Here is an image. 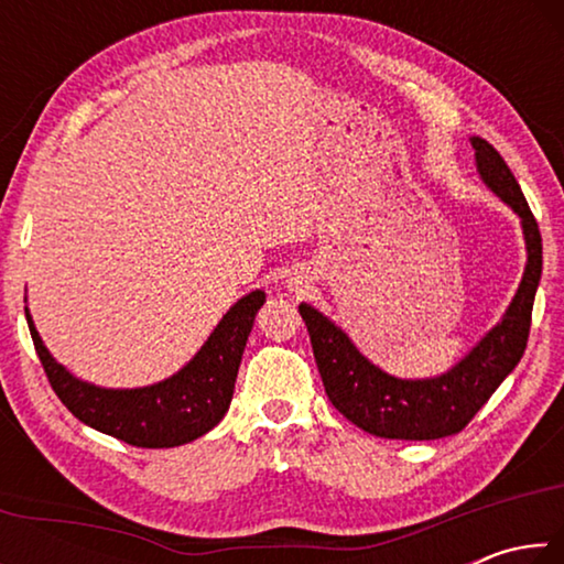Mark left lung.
I'll use <instances>...</instances> for the list:
<instances>
[{
    "instance_id": "obj_1",
    "label": "left lung",
    "mask_w": 564,
    "mask_h": 564,
    "mask_svg": "<svg viewBox=\"0 0 564 564\" xmlns=\"http://www.w3.org/2000/svg\"><path fill=\"white\" fill-rule=\"evenodd\" d=\"M473 149L485 184L520 216L528 265L505 318L453 370L431 380L388 376L362 358L346 333L323 313L305 303L299 305L328 400L370 435L390 441H437L460 433L512 373L528 346L534 291L542 273V236L528 198L498 149L480 137H473Z\"/></svg>"
}]
</instances>
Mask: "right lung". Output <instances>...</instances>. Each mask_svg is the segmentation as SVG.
<instances>
[{
	"label": "right lung",
	"instance_id": "right-lung-1",
	"mask_svg": "<svg viewBox=\"0 0 564 564\" xmlns=\"http://www.w3.org/2000/svg\"><path fill=\"white\" fill-rule=\"evenodd\" d=\"M263 301L265 295L261 291L248 293L226 313L188 366L164 383L133 390L97 388L74 378L50 356L30 311L24 308V313L52 390L74 417L129 445L176 447L196 441L221 423L231 405L248 333Z\"/></svg>",
	"mask_w": 564,
	"mask_h": 564
}]
</instances>
